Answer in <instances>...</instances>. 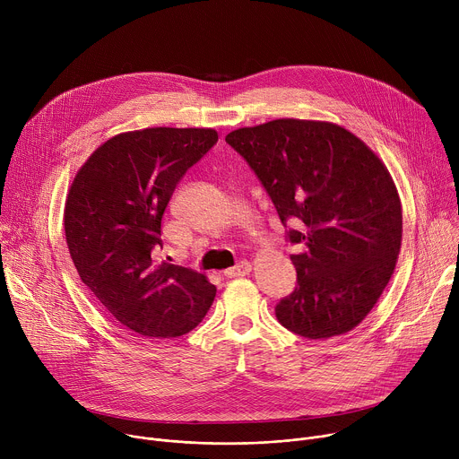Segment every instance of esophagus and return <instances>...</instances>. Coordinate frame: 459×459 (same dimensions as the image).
<instances>
[{
    "mask_svg": "<svg viewBox=\"0 0 459 459\" xmlns=\"http://www.w3.org/2000/svg\"><path fill=\"white\" fill-rule=\"evenodd\" d=\"M250 271H252V265L248 264V261H241L239 265H236L232 269H227L223 274H225V278H239V276L248 274Z\"/></svg>",
    "mask_w": 459,
    "mask_h": 459,
    "instance_id": "34e87169",
    "label": "esophagus"
}]
</instances>
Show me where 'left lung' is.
Returning a JSON list of instances; mask_svg holds the SVG:
<instances>
[{
  "instance_id": "obj_1",
  "label": "left lung",
  "mask_w": 459,
  "mask_h": 459,
  "mask_svg": "<svg viewBox=\"0 0 459 459\" xmlns=\"http://www.w3.org/2000/svg\"><path fill=\"white\" fill-rule=\"evenodd\" d=\"M269 192L281 223L303 250L290 259L298 287L276 307L294 334L329 340L351 333L394 274L403 214L385 163L347 128L281 117L225 136Z\"/></svg>"
}]
</instances>
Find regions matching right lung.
I'll return each instance as SVG.
<instances>
[{"label": "right lung", "instance_id": "obj_1", "mask_svg": "<svg viewBox=\"0 0 459 459\" xmlns=\"http://www.w3.org/2000/svg\"><path fill=\"white\" fill-rule=\"evenodd\" d=\"M218 142L214 128L152 126L107 140L82 165L65 202V238L82 281L121 325L149 340L200 325L216 287L154 259L161 218L183 174Z\"/></svg>", "mask_w": 459, "mask_h": 459}]
</instances>
